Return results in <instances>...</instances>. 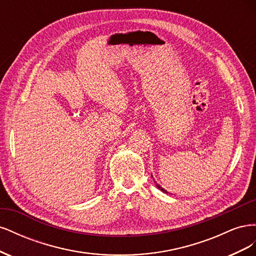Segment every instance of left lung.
<instances>
[{
	"label": "left lung",
	"instance_id": "1",
	"mask_svg": "<svg viewBox=\"0 0 256 256\" xmlns=\"http://www.w3.org/2000/svg\"><path fill=\"white\" fill-rule=\"evenodd\" d=\"M156 184H157V187H158V189H160V190H161L162 192H166V193H168V192H166V190H164V188H162V187H160V186H159V184H158L157 182H156Z\"/></svg>",
	"mask_w": 256,
	"mask_h": 256
}]
</instances>
